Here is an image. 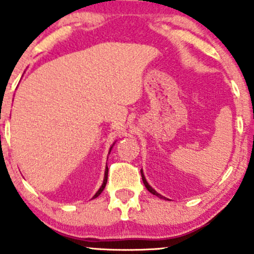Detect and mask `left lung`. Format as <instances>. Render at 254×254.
Returning <instances> with one entry per match:
<instances>
[{"label":"left lung","instance_id":"obj_1","mask_svg":"<svg viewBox=\"0 0 254 254\" xmlns=\"http://www.w3.org/2000/svg\"><path fill=\"white\" fill-rule=\"evenodd\" d=\"M140 173H141V179H143V183H144V185H145V188H146V189H148V190H149V191L152 193V195H156V196H157V197H160V198H163V200H168V198H166V197H165V196L160 195V193H159V192H156V191H155V189H152V188H151V187H150V185H149V183H148V182H146L145 177H144V173H143V171H141V170H140Z\"/></svg>","mask_w":254,"mask_h":254}]
</instances>
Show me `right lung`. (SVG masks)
<instances>
[{"instance_id":"obj_1","label":"right lung","mask_w":254,"mask_h":254,"mask_svg":"<svg viewBox=\"0 0 254 254\" xmlns=\"http://www.w3.org/2000/svg\"><path fill=\"white\" fill-rule=\"evenodd\" d=\"M110 151H111V149H110ZM109 154H110V152H109ZM108 171H109V168H108V166H106V168H105V174H104V181H103V184H102V187L99 188V190H98V191L95 192V195L93 196V198L98 197V196H99L100 193L103 192V190H104V188H105V185H106V182H108Z\"/></svg>"}]
</instances>
